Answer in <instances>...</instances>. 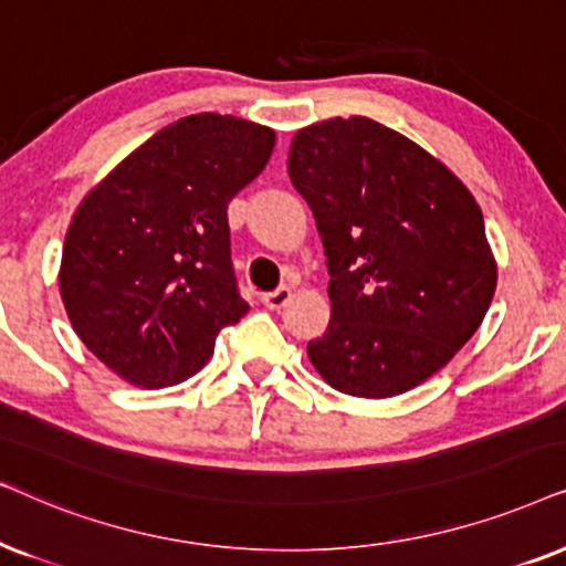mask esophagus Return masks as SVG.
Wrapping results in <instances>:
<instances>
[{"mask_svg":"<svg viewBox=\"0 0 566 566\" xmlns=\"http://www.w3.org/2000/svg\"><path fill=\"white\" fill-rule=\"evenodd\" d=\"M292 300V290L290 287H279L274 292H266V295L261 297V303L269 307V311H282L284 305H287Z\"/></svg>","mask_w":566,"mask_h":566,"instance_id":"34e87169","label":"esophagus"}]
</instances>
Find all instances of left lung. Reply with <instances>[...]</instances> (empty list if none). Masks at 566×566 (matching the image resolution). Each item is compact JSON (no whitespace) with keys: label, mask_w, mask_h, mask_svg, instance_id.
Segmentation results:
<instances>
[{"label":"left lung","mask_w":566,"mask_h":566,"mask_svg":"<svg viewBox=\"0 0 566 566\" xmlns=\"http://www.w3.org/2000/svg\"><path fill=\"white\" fill-rule=\"evenodd\" d=\"M290 180L313 209L331 321L307 357L331 388L390 398L455 357L492 305L496 263L469 188L365 116L295 134Z\"/></svg>","instance_id":"left-lung-1"}]
</instances>
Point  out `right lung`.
Instances as JSON below:
<instances>
[{
	"mask_svg": "<svg viewBox=\"0 0 566 566\" xmlns=\"http://www.w3.org/2000/svg\"><path fill=\"white\" fill-rule=\"evenodd\" d=\"M276 134L196 113L172 120L90 191L66 230L59 290L82 344L118 378L165 388L212 357L248 313L228 205L266 168Z\"/></svg>",
	"mask_w": 566,
	"mask_h": 566,
	"instance_id": "1",
	"label": "right lung"
}]
</instances>
